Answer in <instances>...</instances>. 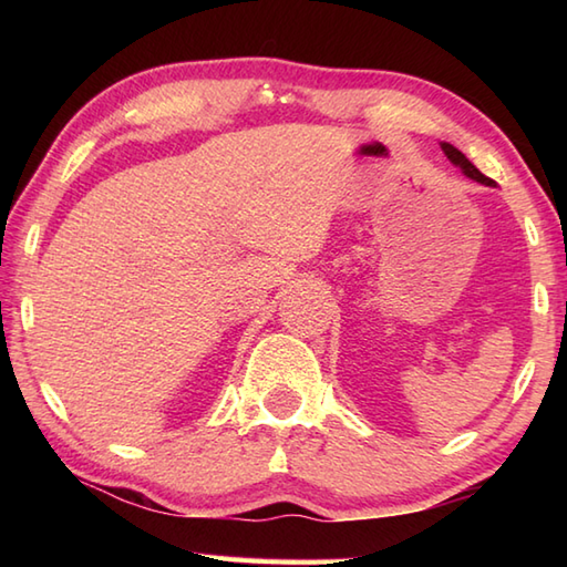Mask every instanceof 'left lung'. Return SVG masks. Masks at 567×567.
<instances>
[{"label": "left lung", "mask_w": 567, "mask_h": 567, "mask_svg": "<svg viewBox=\"0 0 567 567\" xmlns=\"http://www.w3.org/2000/svg\"><path fill=\"white\" fill-rule=\"evenodd\" d=\"M441 148H443V153H445V155H449V161H451L453 165L461 167V171H463V173H465L470 179H475V183H480V185L495 187V183H492L489 177H485L483 173H480L477 167H475L473 163H470V161L465 158V155H463L461 151H457L455 146H451V143H441Z\"/></svg>", "instance_id": "obj_1"}]
</instances>
